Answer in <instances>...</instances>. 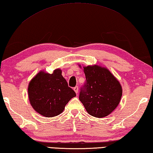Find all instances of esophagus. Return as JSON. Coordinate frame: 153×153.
Listing matches in <instances>:
<instances>
[{"label": "esophagus", "mask_w": 153, "mask_h": 153, "mask_svg": "<svg viewBox=\"0 0 153 153\" xmlns=\"http://www.w3.org/2000/svg\"><path fill=\"white\" fill-rule=\"evenodd\" d=\"M74 90L75 91V92H76V94L78 93V90H79L78 87H77V86H76V87L74 88Z\"/></svg>", "instance_id": "34e87169"}]
</instances>
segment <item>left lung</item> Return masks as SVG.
<instances>
[{
  "label": "left lung",
  "mask_w": 153,
  "mask_h": 153,
  "mask_svg": "<svg viewBox=\"0 0 153 153\" xmlns=\"http://www.w3.org/2000/svg\"><path fill=\"white\" fill-rule=\"evenodd\" d=\"M83 71L86 83L79 93V100L89 114L105 117L120 103L123 95L121 84L109 69L99 65L84 66Z\"/></svg>",
  "instance_id": "8db88e82"
}]
</instances>
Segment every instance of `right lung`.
Masks as SVG:
<instances>
[{"label": "right lung", "instance_id": "obj_1", "mask_svg": "<svg viewBox=\"0 0 153 153\" xmlns=\"http://www.w3.org/2000/svg\"><path fill=\"white\" fill-rule=\"evenodd\" d=\"M62 73V69L59 68L51 74L41 70L29 84L30 104L36 112L45 117L60 114L68 102L76 96Z\"/></svg>", "mask_w": 153, "mask_h": 153}]
</instances>
